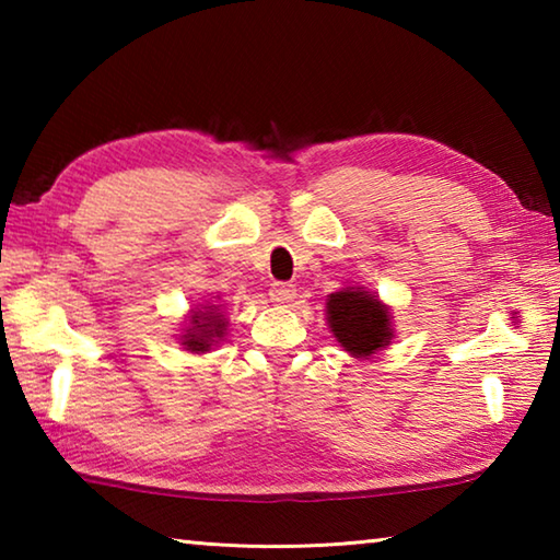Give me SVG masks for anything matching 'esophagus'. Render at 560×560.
Returning a JSON list of instances; mask_svg holds the SVG:
<instances>
[{
    "label": "esophagus",
    "mask_w": 560,
    "mask_h": 560,
    "mask_svg": "<svg viewBox=\"0 0 560 560\" xmlns=\"http://www.w3.org/2000/svg\"><path fill=\"white\" fill-rule=\"evenodd\" d=\"M271 301L277 303V306H287V303H291L293 299H296V289H293V283H287V281H277L269 291Z\"/></svg>",
    "instance_id": "obj_1"
}]
</instances>
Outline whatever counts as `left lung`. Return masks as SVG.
<instances>
[{
    "label": "left lung",
    "mask_w": 560,
    "mask_h": 560,
    "mask_svg": "<svg viewBox=\"0 0 560 560\" xmlns=\"http://www.w3.org/2000/svg\"><path fill=\"white\" fill-rule=\"evenodd\" d=\"M326 320L350 358H371L393 343V308L365 287H343L326 299Z\"/></svg>",
    "instance_id": "obj_1"
}]
</instances>
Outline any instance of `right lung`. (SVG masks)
<instances>
[{
    "instance_id": "add662e5",
    "label": "right lung",
    "mask_w": 560,
    "mask_h": 560,
    "mask_svg": "<svg viewBox=\"0 0 560 560\" xmlns=\"http://www.w3.org/2000/svg\"><path fill=\"white\" fill-rule=\"evenodd\" d=\"M226 326H230V320L224 318V303L205 301L197 308H189V316L185 318L183 326V336H179V346H183L187 353H210V350L226 336Z\"/></svg>"
}]
</instances>
